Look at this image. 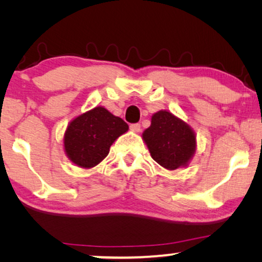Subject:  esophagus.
Segmentation results:
<instances>
[{
    "label": "esophagus",
    "mask_w": 262,
    "mask_h": 262,
    "mask_svg": "<svg viewBox=\"0 0 262 262\" xmlns=\"http://www.w3.org/2000/svg\"><path fill=\"white\" fill-rule=\"evenodd\" d=\"M130 128L134 132H139L141 131V124H138V123H136V124H131L130 125Z\"/></svg>",
    "instance_id": "obj_1"
}]
</instances>
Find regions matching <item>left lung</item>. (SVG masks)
Listing matches in <instances>:
<instances>
[{
  "mask_svg": "<svg viewBox=\"0 0 262 262\" xmlns=\"http://www.w3.org/2000/svg\"><path fill=\"white\" fill-rule=\"evenodd\" d=\"M150 155L160 166L174 170L187 166L195 151V135L185 121L167 111H159L143 132Z\"/></svg>",
  "mask_w": 262,
  "mask_h": 262,
  "instance_id": "1",
  "label": "left lung"
}]
</instances>
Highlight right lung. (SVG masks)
I'll use <instances>...</instances> for the list:
<instances>
[{
  "label": "right lung",
  "instance_id": "obj_1",
  "mask_svg": "<svg viewBox=\"0 0 262 262\" xmlns=\"http://www.w3.org/2000/svg\"><path fill=\"white\" fill-rule=\"evenodd\" d=\"M128 125L103 107H95L71 121L64 135V149L71 162L92 168L108 155L111 145Z\"/></svg>",
  "mask_w": 262,
  "mask_h": 262
}]
</instances>
